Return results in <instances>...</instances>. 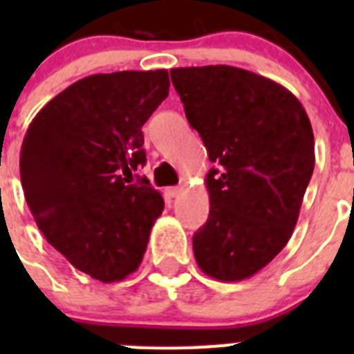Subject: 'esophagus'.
<instances>
[{
    "instance_id": "obj_1",
    "label": "esophagus",
    "mask_w": 354,
    "mask_h": 354,
    "mask_svg": "<svg viewBox=\"0 0 354 354\" xmlns=\"http://www.w3.org/2000/svg\"><path fill=\"white\" fill-rule=\"evenodd\" d=\"M167 193H168V196H171V198H175V196H177V195H179V193H180V187H179V186H171V187H168Z\"/></svg>"
}]
</instances>
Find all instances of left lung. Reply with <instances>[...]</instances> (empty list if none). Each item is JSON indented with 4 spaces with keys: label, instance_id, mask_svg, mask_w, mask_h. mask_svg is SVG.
Here are the masks:
<instances>
[{
    "label": "left lung",
    "instance_id": "8db88e82",
    "mask_svg": "<svg viewBox=\"0 0 354 354\" xmlns=\"http://www.w3.org/2000/svg\"><path fill=\"white\" fill-rule=\"evenodd\" d=\"M186 118L218 165L209 218L193 236L200 270L221 282L261 271L292 236L315 165L301 102L282 84L230 65L171 68Z\"/></svg>",
    "mask_w": 354,
    "mask_h": 354
}]
</instances>
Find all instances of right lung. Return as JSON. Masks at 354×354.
Here are the masks:
<instances>
[{
    "label": "right lung",
    "instance_id": "obj_1",
    "mask_svg": "<svg viewBox=\"0 0 354 354\" xmlns=\"http://www.w3.org/2000/svg\"><path fill=\"white\" fill-rule=\"evenodd\" d=\"M168 71L93 74L31 120L21 184L37 227L76 270L124 280L142 264L161 193L133 171L147 161L142 127L168 97Z\"/></svg>",
    "mask_w": 354,
    "mask_h": 354
}]
</instances>
